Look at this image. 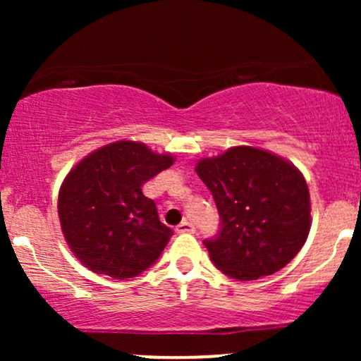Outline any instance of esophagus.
<instances>
[{
	"label": "esophagus",
	"instance_id": "obj_1",
	"mask_svg": "<svg viewBox=\"0 0 361 361\" xmlns=\"http://www.w3.org/2000/svg\"><path fill=\"white\" fill-rule=\"evenodd\" d=\"M175 231H176L178 234H193L195 233V227H193L192 222L183 221L181 224H178Z\"/></svg>",
	"mask_w": 361,
	"mask_h": 361
}]
</instances>
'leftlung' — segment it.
Returning <instances> with one entry per match:
<instances>
[{"label":"left lung","instance_id":"1","mask_svg":"<svg viewBox=\"0 0 361 361\" xmlns=\"http://www.w3.org/2000/svg\"><path fill=\"white\" fill-rule=\"evenodd\" d=\"M221 217L205 239L215 267L241 281L273 275L295 258L310 229L309 188L288 161L250 146L197 164Z\"/></svg>","mask_w":361,"mask_h":361}]
</instances>
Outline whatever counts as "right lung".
<instances>
[{
	"label": "right lung",
	"mask_w": 361,
	"mask_h": 361,
	"mask_svg": "<svg viewBox=\"0 0 361 361\" xmlns=\"http://www.w3.org/2000/svg\"><path fill=\"white\" fill-rule=\"evenodd\" d=\"M173 164V156L142 142L118 140L91 152L61 186L57 212L66 243L91 271L134 279L154 264L173 231L142 193L146 181Z\"/></svg>",
	"instance_id": "obj_1"
}]
</instances>
